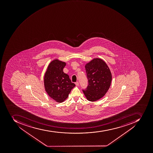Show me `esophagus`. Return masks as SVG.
I'll list each match as a JSON object with an SVG mask.
<instances>
[{"instance_id":"34e87169","label":"esophagus","mask_w":153,"mask_h":153,"mask_svg":"<svg viewBox=\"0 0 153 153\" xmlns=\"http://www.w3.org/2000/svg\"><path fill=\"white\" fill-rule=\"evenodd\" d=\"M75 85H76V86H79V83L78 82H75Z\"/></svg>"}]
</instances>
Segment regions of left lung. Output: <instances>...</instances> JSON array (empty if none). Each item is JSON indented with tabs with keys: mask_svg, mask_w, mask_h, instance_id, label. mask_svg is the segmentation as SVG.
Returning a JSON list of instances; mask_svg holds the SVG:
<instances>
[{
	"mask_svg": "<svg viewBox=\"0 0 153 153\" xmlns=\"http://www.w3.org/2000/svg\"><path fill=\"white\" fill-rule=\"evenodd\" d=\"M88 86L82 90L88 101L94 102L103 97L111 83V74L106 63L95 59L85 65Z\"/></svg>",
	"mask_w": 153,
	"mask_h": 153,
	"instance_id": "8db88e82",
	"label": "left lung"
}]
</instances>
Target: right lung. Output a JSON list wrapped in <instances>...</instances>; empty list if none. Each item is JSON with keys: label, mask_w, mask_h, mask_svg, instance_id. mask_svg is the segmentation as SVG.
I'll list each match as a JSON object with an SVG mask.
<instances>
[{"label": "right lung", "mask_w": 153, "mask_h": 153, "mask_svg": "<svg viewBox=\"0 0 153 153\" xmlns=\"http://www.w3.org/2000/svg\"><path fill=\"white\" fill-rule=\"evenodd\" d=\"M65 65L64 62L54 60L50 63L44 76L45 90L51 98L58 102H64L71 89L75 86L69 75L63 71Z\"/></svg>", "instance_id": "1"}]
</instances>
